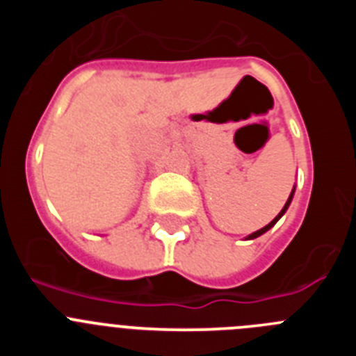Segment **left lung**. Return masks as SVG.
Here are the masks:
<instances>
[{
  "instance_id": "obj_1",
  "label": "left lung",
  "mask_w": 356,
  "mask_h": 356,
  "mask_svg": "<svg viewBox=\"0 0 356 356\" xmlns=\"http://www.w3.org/2000/svg\"><path fill=\"white\" fill-rule=\"evenodd\" d=\"M292 196H294V188H292V193H291V196H289L287 203H285V207H284V209H282V212H280V213H278V216H276V217H275V219H273V221H271V222H269V225H267V226H264V228H260V229H257V232H253V234H251V235H250V237H248V238H257V237H260V235H262V234H266L267 229H269V228H273V226H275V225H276V221H278L280 217H282V216H284V213H285V212H287L289 205H291V201H292Z\"/></svg>"
}]
</instances>
